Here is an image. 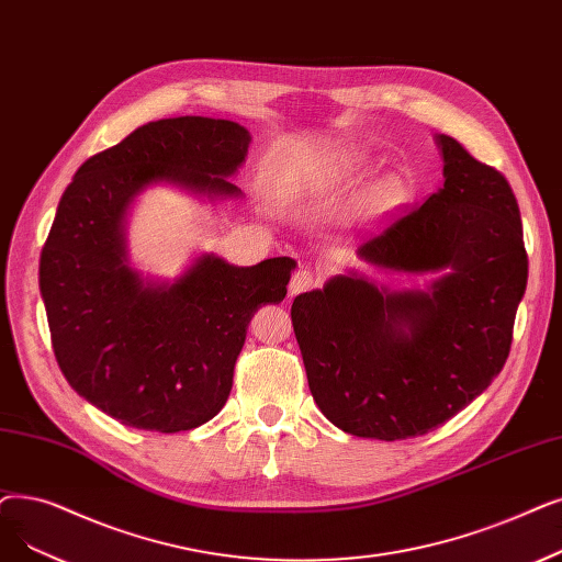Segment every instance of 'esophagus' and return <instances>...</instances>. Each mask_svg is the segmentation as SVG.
Segmentation results:
<instances>
[{
	"label": "esophagus",
	"mask_w": 562,
	"mask_h": 562,
	"mask_svg": "<svg viewBox=\"0 0 562 562\" xmlns=\"http://www.w3.org/2000/svg\"><path fill=\"white\" fill-rule=\"evenodd\" d=\"M316 286V278L312 271H305V268H301V271H296L294 276H291L289 280V294L296 296V294H303V291H310Z\"/></svg>",
	"instance_id": "1"
}]
</instances>
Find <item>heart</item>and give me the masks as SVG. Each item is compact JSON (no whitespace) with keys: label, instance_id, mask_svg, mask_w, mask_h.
Here are the masks:
<instances>
[{"label":"heart","instance_id":"heart-1","mask_svg":"<svg viewBox=\"0 0 562 562\" xmlns=\"http://www.w3.org/2000/svg\"><path fill=\"white\" fill-rule=\"evenodd\" d=\"M393 200H395V188H393V186H383V188H379V190L372 192L370 204H372L374 209H383V206H387Z\"/></svg>","mask_w":562,"mask_h":562}]
</instances>
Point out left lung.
I'll return each instance as SVG.
<instances>
[{
    "label": "left lung",
    "instance_id": "1",
    "mask_svg": "<svg viewBox=\"0 0 562 562\" xmlns=\"http://www.w3.org/2000/svg\"><path fill=\"white\" fill-rule=\"evenodd\" d=\"M443 188L364 238L390 271H446L427 291L337 276L291 305L310 393L341 431L404 441L469 406L503 370L528 280L521 215L496 167L438 135Z\"/></svg>",
    "mask_w": 562,
    "mask_h": 562
}]
</instances>
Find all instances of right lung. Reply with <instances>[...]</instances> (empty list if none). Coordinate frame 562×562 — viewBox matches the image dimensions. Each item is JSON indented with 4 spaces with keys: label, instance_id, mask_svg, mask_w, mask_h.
Masks as SVG:
<instances>
[{
    "label": "right lung",
    "instance_id": "obj_1",
    "mask_svg": "<svg viewBox=\"0 0 562 562\" xmlns=\"http://www.w3.org/2000/svg\"><path fill=\"white\" fill-rule=\"evenodd\" d=\"M250 135L227 119L149 121L91 156L64 190L38 282L70 387L114 420L175 434L209 423L229 397L252 312L280 303L296 261L238 268L206 255L175 284H144L124 263V215L156 181L240 194L225 177Z\"/></svg>",
    "mask_w": 562,
    "mask_h": 562
}]
</instances>
